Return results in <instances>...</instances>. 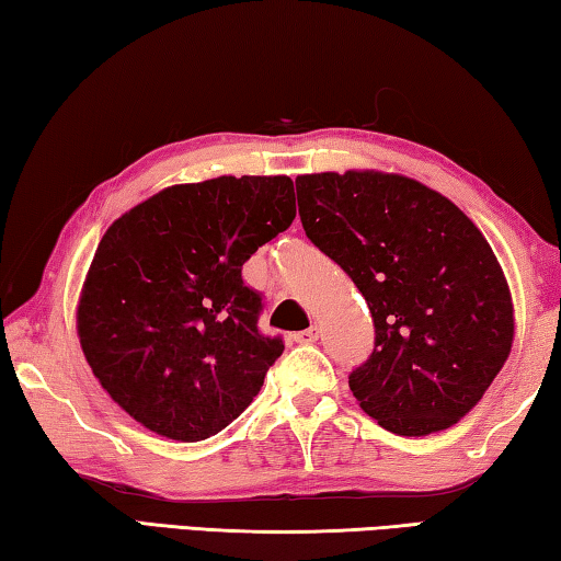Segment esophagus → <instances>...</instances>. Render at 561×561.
Masks as SVG:
<instances>
[{
    "label": "esophagus",
    "mask_w": 561,
    "mask_h": 561,
    "mask_svg": "<svg viewBox=\"0 0 561 561\" xmlns=\"http://www.w3.org/2000/svg\"><path fill=\"white\" fill-rule=\"evenodd\" d=\"M317 339H319V329L317 327H309V329L297 331V334H294V341H297V344H314Z\"/></svg>",
    "instance_id": "34e87169"
}]
</instances>
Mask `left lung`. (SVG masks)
<instances>
[{
	"instance_id": "8db88e82",
	"label": "left lung",
	"mask_w": 561,
	"mask_h": 561,
	"mask_svg": "<svg viewBox=\"0 0 561 561\" xmlns=\"http://www.w3.org/2000/svg\"><path fill=\"white\" fill-rule=\"evenodd\" d=\"M304 232L344 270L376 344L351 371L358 405L396 435L450 428L495 381L515 339L505 274L458 205L413 178H297Z\"/></svg>"
}]
</instances>
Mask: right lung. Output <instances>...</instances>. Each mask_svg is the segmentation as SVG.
I'll use <instances>...</instances> for the list:
<instances>
[{
	"mask_svg": "<svg viewBox=\"0 0 561 561\" xmlns=\"http://www.w3.org/2000/svg\"><path fill=\"white\" fill-rule=\"evenodd\" d=\"M294 217L291 178L222 175L160 190L101 237L76 331L99 383L148 431L205 440L260 393L284 344L260 334L242 264Z\"/></svg>",
	"mask_w": 561,
	"mask_h": 561,
	"instance_id": "1",
	"label": "right lung"
}]
</instances>
